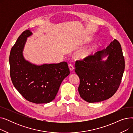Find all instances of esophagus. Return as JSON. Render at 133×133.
Instances as JSON below:
<instances>
[{
    "label": "esophagus",
    "instance_id": "esophagus-1",
    "mask_svg": "<svg viewBox=\"0 0 133 133\" xmlns=\"http://www.w3.org/2000/svg\"><path fill=\"white\" fill-rule=\"evenodd\" d=\"M68 66H69V69H70L71 71H73V69H74V65L72 64H69Z\"/></svg>",
    "mask_w": 133,
    "mask_h": 133
}]
</instances>
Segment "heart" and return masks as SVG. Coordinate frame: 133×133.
Returning a JSON list of instances; mask_svg holds the SVG:
<instances>
[{"label": "heart", "mask_w": 133, "mask_h": 133, "mask_svg": "<svg viewBox=\"0 0 133 133\" xmlns=\"http://www.w3.org/2000/svg\"><path fill=\"white\" fill-rule=\"evenodd\" d=\"M86 43H87L88 40H86ZM94 48V46H90L88 47V48L85 49V50L82 51L81 52H80L79 53V56L81 58H85V57H87V56H88L90 53H92Z\"/></svg>", "instance_id": "b5f03b06"}]
</instances>
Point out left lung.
<instances>
[{
  "mask_svg": "<svg viewBox=\"0 0 133 133\" xmlns=\"http://www.w3.org/2000/svg\"><path fill=\"white\" fill-rule=\"evenodd\" d=\"M108 55L105 61L102 58ZM75 72L80 78L78 91L89 103L108 99L117 91L121 82L125 62L122 50L116 39L106 49L76 60Z\"/></svg>",
  "mask_w": 133,
  "mask_h": 133,
  "instance_id": "obj_1",
  "label": "left lung"
}]
</instances>
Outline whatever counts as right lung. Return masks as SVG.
<instances>
[{"mask_svg":"<svg viewBox=\"0 0 133 133\" xmlns=\"http://www.w3.org/2000/svg\"><path fill=\"white\" fill-rule=\"evenodd\" d=\"M30 30L24 31L10 52V76L19 93L30 102L46 103L53 100L62 81L70 72L65 61L37 66L25 60L23 50Z\"/></svg>","mask_w":133,"mask_h":133,"instance_id":"right-lung-1","label":"right lung"}]
</instances>
